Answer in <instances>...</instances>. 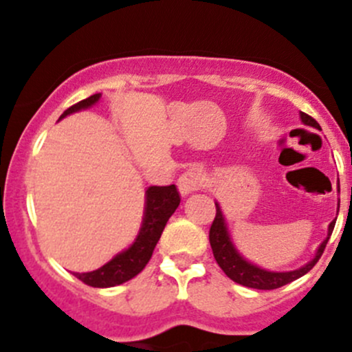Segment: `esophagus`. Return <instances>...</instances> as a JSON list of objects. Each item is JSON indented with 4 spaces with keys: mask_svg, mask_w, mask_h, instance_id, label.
I'll use <instances>...</instances> for the list:
<instances>
[{
    "mask_svg": "<svg viewBox=\"0 0 352 352\" xmlns=\"http://www.w3.org/2000/svg\"><path fill=\"white\" fill-rule=\"evenodd\" d=\"M202 182H204V172L201 168H189L179 177L177 186H179L180 194L187 196V194H192L201 189Z\"/></svg>",
    "mask_w": 352,
    "mask_h": 352,
    "instance_id": "obj_1",
    "label": "esophagus"
}]
</instances>
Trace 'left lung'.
Returning <instances> with one entry per match:
<instances>
[{
    "label": "left lung",
    "instance_id": "8db88e82",
    "mask_svg": "<svg viewBox=\"0 0 352 352\" xmlns=\"http://www.w3.org/2000/svg\"><path fill=\"white\" fill-rule=\"evenodd\" d=\"M300 117H301V122H303L305 126L320 129V124H318L314 117L308 116V113L300 112ZM336 219L329 225L327 239L320 243L315 257L311 258L308 264H305L303 267L296 269V271H289V272L265 271V269H261L258 265L252 264V262H248L247 258H243L242 255H240V252L235 248V245H233L232 239H230L228 230H226L225 216H223L221 208H219L218 202H216V216L214 219H212L211 228H209V243H211L216 262H218L219 267L223 269V272H225L232 281L239 283V285L247 286V287H254V289H276V287L285 286L287 283L305 276L315 264H317L318 258H320L322 254H324L325 245H327L330 235H332V230L333 226H336Z\"/></svg>",
    "mask_w": 352,
    "mask_h": 352
}]
</instances>
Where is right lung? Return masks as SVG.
Returning <instances> with one entry per match:
<instances>
[{
  "label": "right lung",
  "instance_id": "obj_1",
  "mask_svg": "<svg viewBox=\"0 0 352 352\" xmlns=\"http://www.w3.org/2000/svg\"><path fill=\"white\" fill-rule=\"evenodd\" d=\"M98 100H100V94H95L91 97L85 98V100L78 102V104L71 105L69 109L65 110L61 119L69 116V113L78 112V110L91 107ZM179 204L180 196L175 186L148 187L143 225H141L140 235L134 240V243L127 250L117 254L112 261H109L107 264L102 265L97 271L81 272V274L74 272V276L91 287H112L133 279L150 262L156 243H158L160 236L163 233V228H165L170 216L179 208Z\"/></svg>",
  "mask_w": 352,
  "mask_h": 352
}]
</instances>
